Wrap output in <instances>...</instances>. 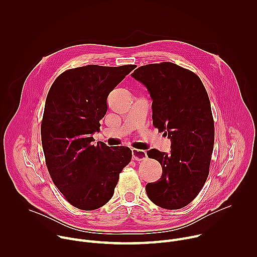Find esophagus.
I'll use <instances>...</instances> for the list:
<instances>
[{
  "instance_id": "1",
  "label": "esophagus",
  "mask_w": 257,
  "mask_h": 257,
  "mask_svg": "<svg viewBox=\"0 0 257 257\" xmlns=\"http://www.w3.org/2000/svg\"><path fill=\"white\" fill-rule=\"evenodd\" d=\"M132 158H133V160H135L137 162H140V161L146 160V158H148V155H146L145 151L133 149L132 150Z\"/></svg>"
}]
</instances>
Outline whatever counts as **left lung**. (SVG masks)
Wrapping results in <instances>:
<instances>
[{
    "mask_svg": "<svg viewBox=\"0 0 257 257\" xmlns=\"http://www.w3.org/2000/svg\"><path fill=\"white\" fill-rule=\"evenodd\" d=\"M131 76L148 88L153 123L172 142L170 154L148 152L163 174L145 186L146 193L163 208H182L198 195L208 176L214 125L207 92L195 73L171 62L141 66Z\"/></svg>",
    "mask_w": 257,
    "mask_h": 257,
    "instance_id": "left-lung-1",
    "label": "left lung"
}]
</instances>
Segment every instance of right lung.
Masks as SVG:
<instances>
[{
	"label": "right lung",
	"instance_id": "obj_1",
	"mask_svg": "<svg viewBox=\"0 0 257 257\" xmlns=\"http://www.w3.org/2000/svg\"><path fill=\"white\" fill-rule=\"evenodd\" d=\"M134 68L70 69L48 93L41 127L46 164L54 184L79 209L93 210L111 199L120 173L131 161L127 146L94 145L92 135L107 111V95Z\"/></svg>",
	"mask_w": 257,
	"mask_h": 257
}]
</instances>
